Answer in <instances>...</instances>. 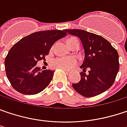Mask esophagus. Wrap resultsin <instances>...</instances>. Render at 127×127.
<instances>
[{
    "label": "esophagus",
    "instance_id": "34e87169",
    "mask_svg": "<svg viewBox=\"0 0 127 127\" xmlns=\"http://www.w3.org/2000/svg\"><path fill=\"white\" fill-rule=\"evenodd\" d=\"M63 70L66 72V73H70L71 71L70 70H67V69H63Z\"/></svg>",
    "mask_w": 127,
    "mask_h": 127
}]
</instances>
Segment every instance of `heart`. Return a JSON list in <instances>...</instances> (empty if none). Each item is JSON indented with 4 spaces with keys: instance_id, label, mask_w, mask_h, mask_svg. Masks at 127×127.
<instances>
[{
    "instance_id": "1",
    "label": "heart",
    "mask_w": 127,
    "mask_h": 127,
    "mask_svg": "<svg viewBox=\"0 0 127 127\" xmlns=\"http://www.w3.org/2000/svg\"><path fill=\"white\" fill-rule=\"evenodd\" d=\"M77 39L75 37H70L67 39V44L70 45L74 40ZM78 63V60L74 57H58L53 59L51 64L60 69H70Z\"/></svg>"
}]
</instances>
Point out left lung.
I'll list each match as a JSON object with an SVG mask.
<instances>
[{"mask_svg": "<svg viewBox=\"0 0 127 127\" xmlns=\"http://www.w3.org/2000/svg\"><path fill=\"white\" fill-rule=\"evenodd\" d=\"M78 36L85 51L80 66V80L72 83L73 88L85 97H93L107 91L114 84L119 69V54L111 43L99 35L81 29H65ZM89 69L88 73L85 70Z\"/></svg>", "mask_w": 127, "mask_h": 127, "instance_id": "1", "label": "left lung"}]
</instances>
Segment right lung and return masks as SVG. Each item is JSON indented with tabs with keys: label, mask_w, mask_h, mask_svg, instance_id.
Returning a JSON list of instances; mask_svg holds the SVG:
<instances>
[{
	"label": "right lung",
	"mask_w": 127,
	"mask_h": 127,
	"mask_svg": "<svg viewBox=\"0 0 127 127\" xmlns=\"http://www.w3.org/2000/svg\"><path fill=\"white\" fill-rule=\"evenodd\" d=\"M66 34L65 30L34 32L12 47L5 60V69L7 78L16 91L25 95H34L47 87L52 80L54 71H41L36 64L45 60L55 41Z\"/></svg>",
	"instance_id": "1"
}]
</instances>
